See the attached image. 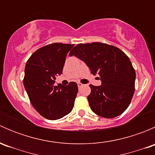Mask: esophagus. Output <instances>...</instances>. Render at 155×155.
<instances>
[{
	"label": "esophagus",
	"mask_w": 155,
	"mask_h": 155,
	"mask_svg": "<svg viewBox=\"0 0 155 155\" xmlns=\"http://www.w3.org/2000/svg\"><path fill=\"white\" fill-rule=\"evenodd\" d=\"M83 84L82 83H81V82H78V87H82L83 86Z\"/></svg>",
	"instance_id": "1"
}]
</instances>
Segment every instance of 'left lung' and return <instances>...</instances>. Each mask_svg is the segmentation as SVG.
Wrapping results in <instances>:
<instances>
[{"instance_id":"obj_1","label":"left lung","mask_w":155,"mask_h":155,"mask_svg":"<svg viewBox=\"0 0 155 155\" xmlns=\"http://www.w3.org/2000/svg\"><path fill=\"white\" fill-rule=\"evenodd\" d=\"M73 55L85 62L91 74H98L102 81L100 86L89 85L91 110L106 118L122 114L135 91L136 72L128 56L116 46L98 42L76 45L70 52Z\"/></svg>"}]
</instances>
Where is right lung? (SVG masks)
<instances>
[{
    "mask_svg": "<svg viewBox=\"0 0 155 155\" xmlns=\"http://www.w3.org/2000/svg\"><path fill=\"white\" fill-rule=\"evenodd\" d=\"M73 44L51 43L34 51L26 63L23 83L33 107L48 120H57L73 109L77 84L54 85L63 72L67 54Z\"/></svg>",
    "mask_w": 155,
    "mask_h": 155,
    "instance_id": "obj_1",
    "label": "right lung"
}]
</instances>
